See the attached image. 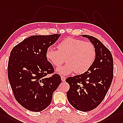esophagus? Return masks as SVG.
<instances>
[{
    "instance_id": "34e87169",
    "label": "esophagus",
    "mask_w": 123,
    "mask_h": 123,
    "mask_svg": "<svg viewBox=\"0 0 123 123\" xmlns=\"http://www.w3.org/2000/svg\"><path fill=\"white\" fill-rule=\"evenodd\" d=\"M61 79H62V81H65V80H66L65 77H64V76H61Z\"/></svg>"
}]
</instances>
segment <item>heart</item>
Here are the masks:
<instances>
[{
    "instance_id": "1",
    "label": "heart",
    "mask_w": 123,
    "mask_h": 123,
    "mask_svg": "<svg viewBox=\"0 0 123 123\" xmlns=\"http://www.w3.org/2000/svg\"><path fill=\"white\" fill-rule=\"evenodd\" d=\"M57 49L49 47L46 57L57 67L61 66L66 58L67 63L57 69V73L61 75H68L74 71L78 74L86 73L95 57V48L91 43L70 37L62 40L57 45Z\"/></svg>"
}]
</instances>
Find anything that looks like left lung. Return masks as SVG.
<instances>
[{
  "mask_svg": "<svg viewBox=\"0 0 123 123\" xmlns=\"http://www.w3.org/2000/svg\"><path fill=\"white\" fill-rule=\"evenodd\" d=\"M93 45L95 58L91 67L84 74L66 79L70 88L68 100L76 109L87 112L94 109L104 99L113 78V59L111 53L98 38L81 35Z\"/></svg>",
  "mask_w": 123,
  "mask_h": 123,
  "instance_id": "left-lung-1",
  "label": "left lung"
}]
</instances>
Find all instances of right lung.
<instances>
[{
  "mask_svg": "<svg viewBox=\"0 0 123 123\" xmlns=\"http://www.w3.org/2000/svg\"><path fill=\"white\" fill-rule=\"evenodd\" d=\"M61 34L32 35L14 46L8 65V79L14 98L20 105L33 112L49 105L53 93L61 83L58 74L47 61L46 52Z\"/></svg>",
  "mask_w": 123,
  "mask_h": 123,
  "instance_id": "add662e5",
  "label": "right lung"
}]
</instances>
